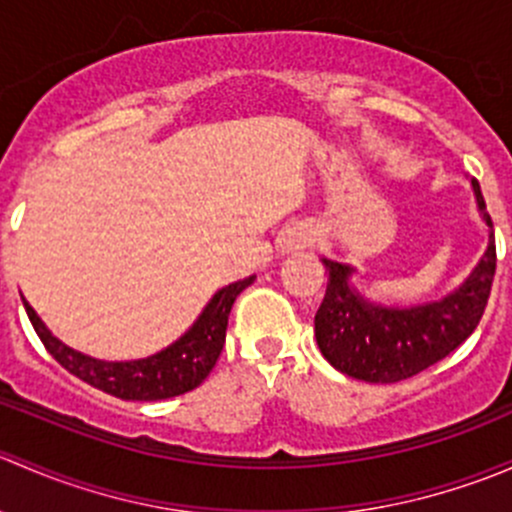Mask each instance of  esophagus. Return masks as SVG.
Wrapping results in <instances>:
<instances>
[{
  "mask_svg": "<svg viewBox=\"0 0 512 512\" xmlns=\"http://www.w3.org/2000/svg\"><path fill=\"white\" fill-rule=\"evenodd\" d=\"M307 242H309V237H304V235H289L287 240H285V247L287 250H299V247H307Z\"/></svg>",
  "mask_w": 512,
  "mask_h": 512,
  "instance_id": "1",
  "label": "esophagus"
}]
</instances>
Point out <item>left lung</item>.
<instances>
[{"label":"left lung","mask_w":512,"mask_h":512,"mask_svg":"<svg viewBox=\"0 0 512 512\" xmlns=\"http://www.w3.org/2000/svg\"><path fill=\"white\" fill-rule=\"evenodd\" d=\"M473 190L485 223L493 227L478 180H473ZM495 260V237L490 235L488 252L466 285L441 302L414 309H384L364 302L347 285L352 270L324 260L329 285L314 317L324 359L342 374L371 384H394L421 374L476 332L493 287Z\"/></svg>","instance_id":"obj_1"}]
</instances>
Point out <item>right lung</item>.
I'll return each instance as SVG.
<instances>
[{
  "label": "right lung",
  "mask_w": 512,
  "mask_h": 512,
  "mask_svg": "<svg viewBox=\"0 0 512 512\" xmlns=\"http://www.w3.org/2000/svg\"><path fill=\"white\" fill-rule=\"evenodd\" d=\"M255 277L235 282L220 289L205 312L200 314L198 322L193 324L185 337H180L173 347L165 352L148 356V359L126 361V364H113V361H98L91 356H84L59 339L51 337L49 329L41 324L36 312L29 307L24 299V309L29 314L34 332L39 334L41 344L46 352L54 356L66 371L79 376L81 381L91 384L94 389L106 391V394L116 396L123 401H158V399H173V396L193 391L205 381V376L213 371L215 361H218L220 352L225 344L227 332V317L235 304L237 294L242 292Z\"/></svg>",
  "instance_id": "right-lung-1"
}]
</instances>
